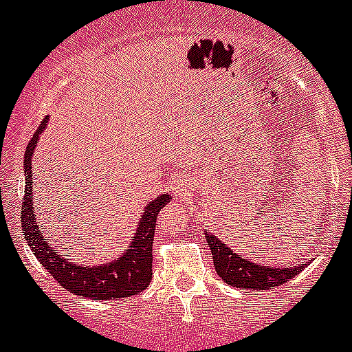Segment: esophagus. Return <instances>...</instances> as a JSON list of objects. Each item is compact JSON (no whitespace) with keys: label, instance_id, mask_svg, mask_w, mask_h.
Masks as SVG:
<instances>
[{"label":"esophagus","instance_id":"obj_1","mask_svg":"<svg viewBox=\"0 0 352 352\" xmlns=\"http://www.w3.org/2000/svg\"><path fill=\"white\" fill-rule=\"evenodd\" d=\"M174 192H178V193H182L183 192V185H182V182H174Z\"/></svg>","mask_w":352,"mask_h":352}]
</instances>
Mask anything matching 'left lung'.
Segmentation results:
<instances>
[{"label": "left lung", "instance_id": "left-lung-1", "mask_svg": "<svg viewBox=\"0 0 352 352\" xmlns=\"http://www.w3.org/2000/svg\"><path fill=\"white\" fill-rule=\"evenodd\" d=\"M206 241L212 253V263H214L216 274L223 279L227 285L234 288H248V289H269L276 286L285 285L292 277L300 272L309 262H302L300 265L289 267H265L262 263H253L250 260H244L241 254L232 251L225 246L216 235L209 234L206 230Z\"/></svg>", "mask_w": 352, "mask_h": 352}]
</instances>
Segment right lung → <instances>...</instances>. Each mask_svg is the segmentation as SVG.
<instances>
[{"mask_svg":"<svg viewBox=\"0 0 352 352\" xmlns=\"http://www.w3.org/2000/svg\"><path fill=\"white\" fill-rule=\"evenodd\" d=\"M47 120L48 118H45L38 131L34 132L24 155L25 186L21 209V223L22 234H24L29 248L33 250V254L48 270V274L64 289L78 296H85V298H92V300H113V298H124V296H132L143 292L150 285L151 274H153L151 272V262H153L151 246H153L157 214L170 201V197L167 193H162L160 197L153 199L144 208L131 248L124 251V254H120L118 258H113L109 263L82 265V263L71 260L67 253L56 251L50 246L47 237L40 232V227L34 220L36 214H34L33 206V166H31V159H33L38 138L47 125Z\"/></svg>","mask_w":352,"mask_h":352,"instance_id":"1","label":"right lung"}]
</instances>
